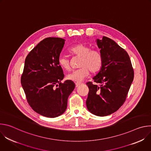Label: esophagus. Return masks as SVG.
<instances>
[{"instance_id": "1", "label": "esophagus", "mask_w": 151, "mask_h": 151, "mask_svg": "<svg viewBox=\"0 0 151 151\" xmlns=\"http://www.w3.org/2000/svg\"><path fill=\"white\" fill-rule=\"evenodd\" d=\"M75 85H76V87H78V86H79L80 85H81V83H80V82H76Z\"/></svg>"}]
</instances>
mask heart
<instances>
[{"label":"heart","mask_w":151,"mask_h":151,"mask_svg":"<svg viewBox=\"0 0 151 151\" xmlns=\"http://www.w3.org/2000/svg\"><path fill=\"white\" fill-rule=\"evenodd\" d=\"M69 52L81 57L79 66L80 68L67 75L69 80L74 82H81L87 77L90 71L92 73L99 72L103 65V58L101 53L97 50H91V48L83 44H78L69 49ZM60 66L66 70L70 69V60L66 57L60 56L58 59Z\"/></svg>","instance_id":"b5f03b06"}]
</instances>
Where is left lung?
I'll use <instances>...</instances> for the list:
<instances>
[{
	"instance_id": "1",
	"label": "left lung",
	"mask_w": 151,
	"mask_h": 151,
	"mask_svg": "<svg viewBox=\"0 0 151 151\" xmlns=\"http://www.w3.org/2000/svg\"><path fill=\"white\" fill-rule=\"evenodd\" d=\"M96 42L103 62L93 78L99 85L87 83L89 93L86 105L93 114L104 116L116 112L125 102L134 79V70L128 53L114 40L103 36Z\"/></svg>"
}]
</instances>
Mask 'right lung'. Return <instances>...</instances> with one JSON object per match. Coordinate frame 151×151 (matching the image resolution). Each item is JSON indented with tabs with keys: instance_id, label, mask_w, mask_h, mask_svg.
<instances>
[{
	"instance_id": "add662e5",
	"label": "right lung",
	"mask_w": 151,
	"mask_h": 151,
	"mask_svg": "<svg viewBox=\"0 0 151 151\" xmlns=\"http://www.w3.org/2000/svg\"><path fill=\"white\" fill-rule=\"evenodd\" d=\"M65 40L47 37L40 41L25 60L21 83L27 100L36 113L55 118L66 111L68 99L75 84L70 80L63 83L62 68L58 59Z\"/></svg>"
}]
</instances>
